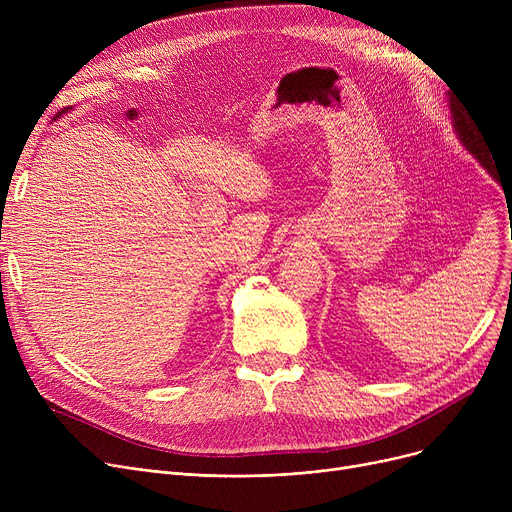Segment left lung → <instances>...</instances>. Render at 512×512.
Listing matches in <instances>:
<instances>
[{
	"instance_id": "1",
	"label": "left lung",
	"mask_w": 512,
	"mask_h": 512,
	"mask_svg": "<svg viewBox=\"0 0 512 512\" xmlns=\"http://www.w3.org/2000/svg\"><path fill=\"white\" fill-rule=\"evenodd\" d=\"M450 114H452L454 134L459 137L463 147L479 161L483 170H486L492 178H496L494 161H492L494 157H490V149L486 147V143H483L477 124H473V118H469V112H465L463 107L454 105V101H450Z\"/></svg>"
}]
</instances>
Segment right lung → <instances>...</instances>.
<instances>
[{
    "mask_svg": "<svg viewBox=\"0 0 512 512\" xmlns=\"http://www.w3.org/2000/svg\"><path fill=\"white\" fill-rule=\"evenodd\" d=\"M62 114H66V110H64V112H62Z\"/></svg>",
    "mask_w": 512,
    "mask_h": 512,
    "instance_id": "1",
    "label": "right lung"
}]
</instances>
